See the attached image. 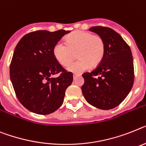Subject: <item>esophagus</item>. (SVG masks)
I'll return each mask as SVG.
<instances>
[{
    "mask_svg": "<svg viewBox=\"0 0 146 146\" xmlns=\"http://www.w3.org/2000/svg\"><path fill=\"white\" fill-rule=\"evenodd\" d=\"M79 74H76V73H74V74H73V78H74V79H75L76 77H78V76H79Z\"/></svg>",
    "mask_w": 146,
    "mask_h": 146,
    "instance_id": "obj_1",
    "label": "esophagus"
}]
</instances>
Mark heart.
Returning a JSON list of instances; mask_svg holds the SVG:
<instances>
[{"label":"heart","instance_id":"heart-1","mask_svg":"<svg viewBox=\"0 0 146 146\" xmlns=\"http://www.w3.org/2000/svg\"><path fill=\"white\" fill-rule=\"evenodd\" d=\"M65 43L58 41L53 47V56L63 67L69 66L76 53L80 59L68 67V70L82 73L90 66L98 65L103 59L105 43L102 36L90 32L77 30L66 36Z\"/></svg>","mask_w":146,"mask_h":146}]
</instances>
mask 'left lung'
Segmentation results:
<instances>
[{
	"label": "left lung",
	"instance_id": "1",
	"mask_svg": "<svg viewBox=\"0 0 146 146\" xmlns=\"http://www.w3.org/2000/svg\"><path fill=\"white\" fill-rule=\"evenodd\" d=\"M102 36L105 43L103 59L91 72L82 74L83 96L88 103L102 110L118 106L133 87L134 69L131 50L122 36L105 27L89 29Z\"/></svg>",
	"mask_w": 146,
	"mask_h": 146
}]
</instances>
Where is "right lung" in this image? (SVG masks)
I'll use <instances>...</instances> for the list:
<instances>
[{
    "label": "right lung",
    "mask_w": 146,
    "mask_h": 146,
    "mask_svg": "<svg viewBox=\"0 0 146 146\" xmlns=\"http://www.w3.org/2000/svg\"><path fill=\"white\" fill-rule=\"evenodd\" d=\"M70 31L37 30L26 34L14 50L10 79L18 100L29 111L46 115L61 107L73 73L53 56L56 43ZM58 74L56 78L53 75Z\"/></svg>",
    "instance_id": "right-lung-1"
}]
</instances>
